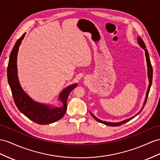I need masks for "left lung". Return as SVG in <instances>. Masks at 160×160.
I'll return each instance as SVG.
<instances>
[{
	"label": "left lung",
	"mask_w": 160,
	"mask_h": 160,
	"mask_svg": "<svg viewBox=\"0 0 160 160\" xmlns=\"http://www.w3.org/2000/svg\"><path fill=\"white\" fill-rule=\"evenodd\" d=\"M137 42H138V44H139V46H140L143 50L145 51V57H146V61H147V76H148V80H149V86H148V88H147V92H146V97H145V101H144V103H143V106L142 108L141 109L140 111H139L136 115L134 116L133 117H131L130 118H128V119H126V120H124L123 121H121V122H106V121H103L101 120L100 119H99V118H97L96 116H95L93 115V114L90 112V113L91 114V116L95 118V119L97 121L99 122L100 123H102V124H103L105 125H107V126H120L123 124H125L126 122L130 121V120L133 119V118L134 117H136L137 115H138L139 113H140L142 111V109H143V108H144V106L146 103V101H147V97H148V95H149V91H150V88L151 87V84H152V78H153V68H152V66H151V61H150V58H149V52H148V51L147 50L146 48V46L145 44L144 43V42H143V40H142V38L141 37H139V36H138L137 37Z\"/></svg>",
	"instance_id": "left-lung-1"
}]
</instances>
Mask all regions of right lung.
Segmentation results:
<instances>
[{
    "mask_svg": "<svg viewBox=\"0 0 160 160\" xmlns=\"http://www.w3.org/2000/svg\"><path fill=\"white\" fill-rule=\"evenodd\" d=\"M25 35L26 33H24L21 38L18 40L11 52L7 68L8 82L10 86L15 103L19 112L37 124H49L60 120L65 115L67 110L68 97L72 90L77 87L78 84L75 83L68 86L59 93L57 99L62 104L61 107L41 103L32 99L22 88L18 75V53Z\"/></svg>",
    "mask_w": 160,
    "mask_h": 160,
    "instance_id": "add662e5",
    "label": "right lung"
}]
</instances>
